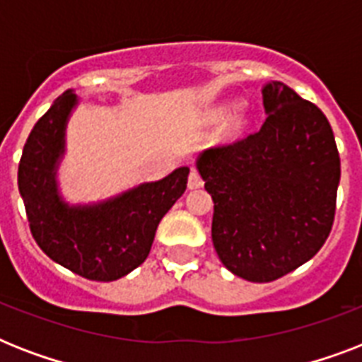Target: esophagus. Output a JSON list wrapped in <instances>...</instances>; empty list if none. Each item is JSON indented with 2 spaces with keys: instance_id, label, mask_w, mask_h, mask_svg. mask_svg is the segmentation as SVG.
I'll return each instance as SVG.
<instances>
[{
  "instance_id": "obj_1",
  "label": "esophagus",
  "mask_w": 362,
  "mask_h": 362,
  "mask_svg": "<svg viewBox=\"0 0 362 362\" xmlns=\"http://www.w3.org/2000/svg\"><path fill=\"white\" fill-rule=\"evenodd\" d=\"M201 186H203V178H201V175H199L197 170L192 169L189 178H187V187H189V189H197V187Z\"/></svg>"
}]
</instances>
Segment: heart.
<instances>
[{
    "label": "heart",
    "mask_w": 362,
    "mask_h": 362,
    "mask_svg": "<svg viewBox=\"0 0 362 362\" xmlns=\"http://www.w3.org/2000/svg\"><path fill=\"white\" fill-rule=\"evenodd\" d=\"M231 109H238V105H231ZM226 115V109L221 110V112H218V118H221V116ZM250 124H252V118H250V115H247L246 110L244 109H238L235 110L229 118H227L226 125H223V131H221V135H223V139L226 141H238L240 136H244V133L247 131V127H250Z\"/></svg>",
    "instance_id": "b5f03b06"
}]
</instances>
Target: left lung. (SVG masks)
Returning a JSON list of instances; mask_svg holds the SVG:
<instances>
[{
  "label": "left lung",
  "mask_w": 362,
  "mask_h": 362,
  "mask_svg": "<svg viewBox=\"0 0 362 362\" xmlns=\"http://www.w3.org/2000/svg\"><path fill=\"white\" fill-rule=\"evenodd\" d=\"M261 92L263 127L197 158L214 201L218 257L233 274L259 284L289 274L320 252L340 184V156L325 115L284 82H267Z\"/></svg>",
  "instance_id": "left-lung-1"
}]
</instances>
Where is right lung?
<instances>
[{
	"label": "right lung",
	"mask_w": 362,
	"mask_h": 362,
	"mask_svg": "<svg viewBox=\"0 0 362 362\" xmlns=\"http://www.w3.org/2000/svg\"><path fill=\"white\" fill-rule=\"evenodd\" d=\"M76 105V93L67 90L33 125L18 165V189L31 235L48 257L88 280L112 281L144 263L159 221L186 192L189 169L178 167L98 203H67L58 169Z\"/></svg>",
	"instance_id": "1"
}]
</instances>
